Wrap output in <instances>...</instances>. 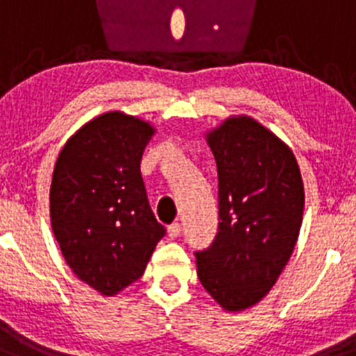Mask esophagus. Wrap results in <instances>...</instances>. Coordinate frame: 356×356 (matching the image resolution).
Masks as SVG:
<instances>
[{
    "instance_id": "obj_1",
    "label": "esophagus",
    "mask_w": 356,
    "mask_h": 356,
    "mask_svg": "<svg viewBox=\"0 0 356 356\" xmlns=\"http://www.w3.org/2000/svg\"><path fill=\"white\" fill-rule=\"evenodd\" d=\"M180 232H181L180 222H172V225L168 228V235H169V237H171V238L180 237Z\"/></svg>"
}]
</instances>
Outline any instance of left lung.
Listing matches in <instances>:
<instances>
[{
  "mask_svg": "<svg viewBox=\"0 0 356 356\" xmlns=\"http://www.w3.org/2000/svg\"><path fill=\"white\" fill-rule=\"evenodd\" d=\"M219 178V229L196 251L197 278L228 312L259 303L300 237L305 188L291 147L250 115L207 134Z\"/></svg>",
  "mask_w": 356,
  "mask_h": 356,
  "instance_id": "8db88e82",
  "label": "left lung"
}]
</instances>
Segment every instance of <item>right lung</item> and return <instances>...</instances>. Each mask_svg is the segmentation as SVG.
I'll list each match as a JSON object with an SVG mask.
<instances>
[{
  "label": "right lung",
  "mask_w": 356,
  "mask_h": 356,
  "mask_svg": "<svg viewBox=\"0 0 356 356\" xmlns=\"http://www.w3.org/2000/svg\"><path fill=\"white\" fill-rule=\"evenodd\" d=\"M153 134L147 121L114 110L85 122L56 159L49 188L53 234L71 271L102 296L139 280L165 234L140 175Z\"/></svg>",
  "instance_id": "add662e5"
}]
</instances>
